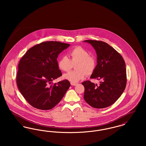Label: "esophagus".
Listing matches in <instances>:
<instances>
[{
    "mask_svg": "<svg viewBox=\"0 0 146 146\" xmlns=\"http://www.w3.org/2000/svg\"><path fill=\"white\" fill-rule=\"evenodd\" d=\"M70 84H71V85H72V86H76L77 85V84L75 83H70Z\"/></svg>",
    "mask_w": 146,
    "mask_h": 146,
    "instance_id": "34e87169",
    "label": "esophagus"
}]
</instances>
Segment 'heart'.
Wrapping results in <instances>:
<instances>
[{
  "mask_svg": "<svg viewBox=\"0 0 146 146\" xmlns=\"http://www.w3.org/2000/svg\"><path fill=\"white\" fill-rule=\"evenodd\" d=\"M70 59L67 56L61 57L58 61V67L63 71H68L76 64V70L70 71L63 75V78L72 83H77L83 79L85 75L91 74L96 67L94 58L89 52L82 47L78 46L72 50L70 52Z\"/></svg>",
  "mask_w": 146,
  "mask_h": 146,
  "instance_id": "obj_1",
  "label": "heart"
}]
</instances>
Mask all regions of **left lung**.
I'll use <instances>...</instances> for the list:
<instances>
[{
    "mask_svg": "<svg viewBox=\"0 0 146 146\" xmlns=\"http://www.w3.org/2000/svg\"><path fill=\"white\" fill-rule=\"evenodd\" d=\"M97 54V65L90 76L100 80V85L87 80L82 83L84 98L91 107L104 108L113 104L123 93L126 85V71L123 57L105 42L86 40Z\"/></svg>",
    "mask_w": 146,
    "mask_h": 146,
    "instance_id": "left-lung-1",
    "label": "left lung"
}]
</instances>
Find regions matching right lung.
Segmentation results:
<instances>
[{
    "label": "right lung",
    "instance_id": "obj_1",
    "mask_svg": "<svg viewBox=\"0 0 146 146\" xmlns=\"http://www.w3.org/2000/svg\"><path fill=\"white\" fill-rule=\"evenodd\" d=\"M69 44L42 42L29 49L18 66L16 82L21 94L33 107L42 110L54 108L62 100L70 86L64 80L50 85L62 76L58 67V55Z\"/></svg>",
    "mask_w": 146,
    "mask_h": 146
}]
</instances>
